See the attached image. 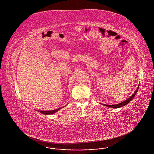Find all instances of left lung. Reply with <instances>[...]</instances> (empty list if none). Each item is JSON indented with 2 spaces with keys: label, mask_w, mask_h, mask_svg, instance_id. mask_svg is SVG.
I'll return each instance as SVG.
<instances>
[{
  "label": "left lung",
  "mask_w": 154,
  "mask_h": 154,
  "mask_svg": "<svg viewBox=\"0 0 154 154\" xmlns=\"http://www.w3.org/2000/svg\"><path fill=\"white\" fill-rule=\"evenodd\" d=\"M139 85L140 84L138 85V87H137V88L136 89V91L133 94V95H132L129 98H128L127 100H125V101L122 102L118 103V104H112V105L104 104H102V103H101V104H102V105H103V106H106V107H110V108H113V109H117V108L123 107V106H124L125 105H126L127 104H128V103L130 102L132 100V99H133V97L135 96L136 93H137V91H138V89H139Z\"/></svg>",
  "instance_id": "left-lung-1"
}]
</instances>
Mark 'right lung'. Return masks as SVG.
Wrapping results in <instances>:
<instances>
[{"instance_id":"1","label":"right lung","mask_w":154,"mask_h":154,"mask_svg":"<svg viewBox=\"0 0 154 154\" xmlns=\"http://www.w3.org/2000/svg\"><path fill=\"white\" fill-rule=\"evenodd\" d=\"M61 109H62V107L59 108V109H56V110H51V111H38V112H41L42 114H43L44 115H51V114H53L57 112L58 110Z\"/></svg>"}]
</instances>
